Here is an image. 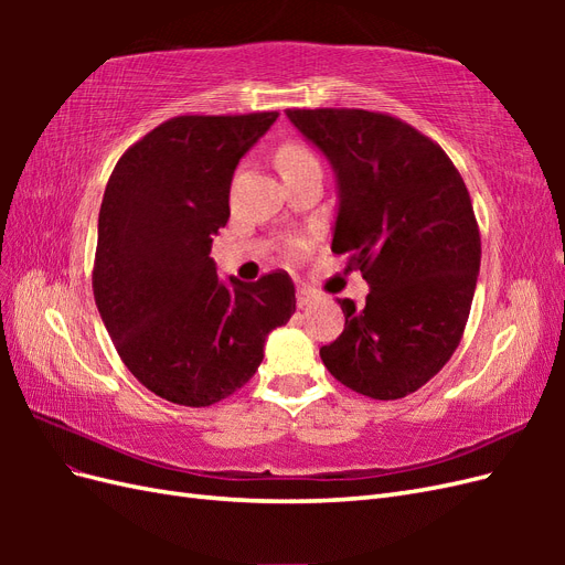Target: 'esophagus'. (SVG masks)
I'll return each mask as SVG.
<instances>
[{
    "mask_svg": "<svg viewBox=\"0 0 565 565\" xmlns=\"http://www.w3.org/2000/svg\"><path fill=\"white\" fill-rule=\"evenodd\" d=\"M313 299H316V295L309 292V289H306V287L297 289V306H301V309H303V306H309Z\"/></svg>",
    "mask_w": 565,
    "mask_h": 565,
    "instance_id": "obj_1",
    "label": "esophagus"
}]
</instances>
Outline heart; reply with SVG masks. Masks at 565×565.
<instances>
[{
    "label": "heart",
    "mask_w": 565,
    "mask_h": 565,
    "mask_svg": "<svg viewBox=\"0 0 565 565\" xmlns=\"http://www.w3.org/2000/svg\"><path fill=\"white\" fill-rule=\"evenodd\" d=\"M276 162H278V167H280V172L287 174V172H295V169H299V167L318 162V158L313 156V150H311L309 146L297 143V141H289V143H282V146L278 148ZM301 249H303V245H301L299 241L287 245V254L292 256V259H295V256L301 254Z\"/></svg>",
    "instance_id": "heart-1"
}]
</instances>
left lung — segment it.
Returning <instances> with one entry per match:
<instances>
[{"label": "left lung", "mask_w": 565, "mask_h": 565, "mask_svg": "<svg viewBox=\"0 0 565 565\" xmlns=\"http://www.w3.org/2000/svg\"><path fill=\"white\" fill-rule=\"evenodd\" d=\"M287 117L334 167L332 252L370 285L363 309L337 299L344 332L320 349L322 363L367 398H405L450 361L469 320L481 233L465 179L436 141L388 113Z\"/></svg>", "instance_id": "obj_1"}]
</instances>
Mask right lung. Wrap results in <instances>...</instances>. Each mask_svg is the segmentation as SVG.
Returning <instances> with one entry per match:
<instances>
[{
  "label": "right lung",
  "mask_w": 565,
  "mask_h": 565,
  "mask_svg": "<svg viewBox=\"0 0 565 565\" xmlns=\"http://www.w3.org/2000/svg\"><path fill=\"white\" fill-rule=\"evenodd\" d=\"M276 117H172L129 146L108 179L94 299L122 363L169 403L233 396L262 365L268 332L297 309L285 270L228 287L210 256L231 216L235 167Z\"/></svg>",
  "instance_id": "add662e5"
}]
</instances>
